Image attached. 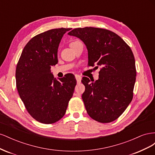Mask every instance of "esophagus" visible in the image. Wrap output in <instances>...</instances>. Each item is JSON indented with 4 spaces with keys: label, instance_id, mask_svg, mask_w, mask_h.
<instances>
[{
    "label": "esophagus",
    "instance_id": "obj_1",
    "mask_svg": "<svg viewBox=\"0 0 155 155\" xmlns=\"http://www.w3.org/2000/svg\"><path fill=\"white\" fill-rule=\"evenodd\" d=\"M75 78H76V79L78 83H79L81 82V77L79 76V75L76 74V75H75Z\"/></svg>",
    "mask_w": 155,
    "mask_h": 155
}]
</instances>
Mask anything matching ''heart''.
I'll list each match as a JSON object with an SVG mask.
<instances>
[{
  "label": "heart",
  "mask_w": 155,
  "mask_h": 155,
  "mask_svg": "<svg viewBox=\"0 0 155 155\" xmlns=\"http://www.w3.org/2000/svg\"><path fill=\"white\" fill-rule=\"evenodd\" d=\"M75 42H76V41H74V42H72V43H75Z\"/></svg>",
  "instance_id": "b5f03b06"
}]
</instances>
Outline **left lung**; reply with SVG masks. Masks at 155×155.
Listing matches in <instances>:
<instances>
[{"label":"left lung","instance_id":"obj_1","mask_svg":"<svg viewBox=\"0 0 155 155\" xmlns=\"http://www.w3.org/2000/svg\"><path fill=\"white\" fill-rule=\"evenodd\" d=\"M68 34L86 45L88 66H101L97 80L91 83L87 77L81 80L88 114L100 123L116 120L133 100L137 70L132 50L119 35L106 29L79 28Z\"/></svg>","mask_w":155,"mask_h":155}]
</instances>
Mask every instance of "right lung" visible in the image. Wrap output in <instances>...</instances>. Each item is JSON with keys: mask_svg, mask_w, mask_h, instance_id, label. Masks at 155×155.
<instances>
[{"mask_svg": "<svg viewBox=\"0 0 155 155\" xmlns=\"http://www.w3.org/2000/svg\"><path fill=\"white\" fill-rule=\"evenodd\" d=\"M70 30L51 29L35 35L25 46L17 64L18 94L31 116L42 124L63 118L76 85L74 75L67 74L58 81L50 70L58 62L59 45Z\"/></svg>", "mask_w": 155, "mask_h": 155, "instance_id": "add662e5", "label": "right lung"}]
</instances>
